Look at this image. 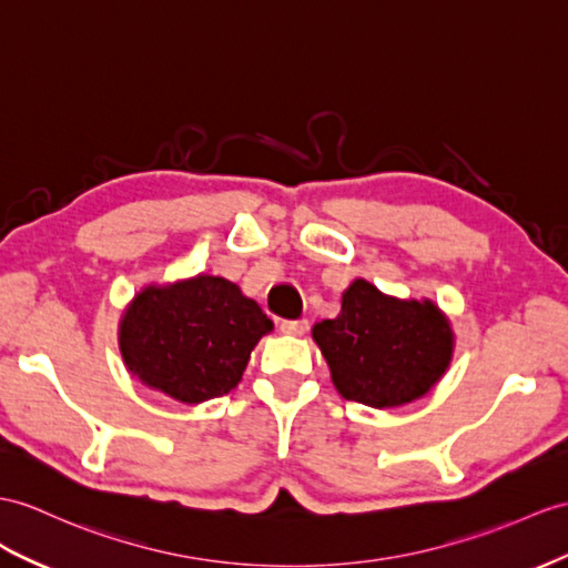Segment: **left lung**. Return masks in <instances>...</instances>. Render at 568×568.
Wrapping results in <instances>:
<instances>
[{
  "instance_id": "left-lung-1",
  "label": "left lung",
  "mask_w": 568,
  "mask_h": 568,
  "mask_svg": "<svg viewBox=\"0 0 568 568\" xmlns=\"http://www.w3.org/2000/svg\"><path fill=\"white\" fill-rule=\"evenodd\" d=\"M272 327L239 284L202 272L142 286L120 315L118 347L146 388L200 405L236 388Z\"/></svg>"
}]
</instances>
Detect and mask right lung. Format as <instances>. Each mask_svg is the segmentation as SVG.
<instances>
[{
    "label": "right lung",
    "mask_w": 568,
    "mask_h": 568,
    "mask_svg": "<svg viewBox=\"0 0 568 568\" xmlns=\"http://www.w3.org/2000/svg\"><path fill=\"white\" fill-rule=\"evenodd\" d=\"M332 383L344 399L376 409L424 397L453 362L446 313L428 298H395L354 280L335 321L313 325Z\"/></svg>",
    "instance_id": "1"
}]
</instances>
